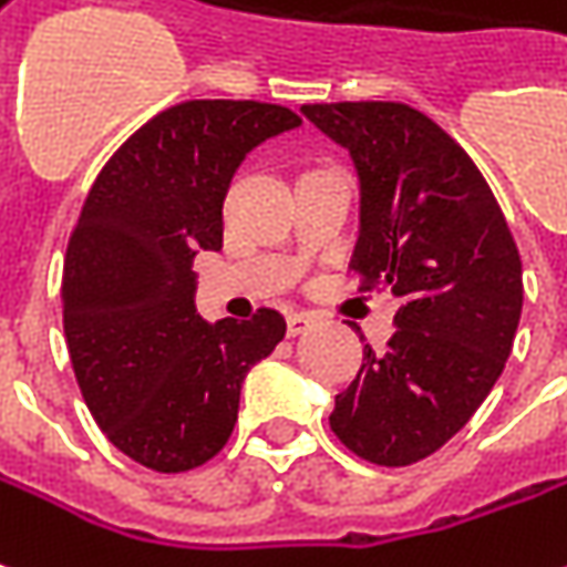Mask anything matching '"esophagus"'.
Segmentation results:
<instances>
[{"mask_svg": "<svg viewBox=\"0 0 567 567\" xmlns=\"http://www.w3.org/2000/svg\"><path fill=\"white\" fill-rule=\"evenodd\" d=\"M312 322H316V319H312L310 312H291V316H288V338L303 334L307 328H312Z\"/></svg>", "mask_w": 567, "mask_h": 567, "instance_id": "1", "label": "esophagus"}]
</instances>
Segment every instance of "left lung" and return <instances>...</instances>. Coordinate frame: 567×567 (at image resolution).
Returning <instances> with one entry per match:
<instances>
[{
  "label": "left lung",
  "mask_w": 567,
  "mask_h": 567,
  "mask_svg": "<svg viewBox=\"0 0 567 567\" xmlns=\"http://www.w3.org/2000/svg\"><path fill=\"white\" fill-rule=\"evenodd\" d=\"M300 113L350 153L359 177L362 288L399 297L386 350L365 343L331 430L378 466L439 451L485 402L522 316V260L473 159L421 110L390 101L307 104Z\"/></svg>",
  "instance_id": "left-lung-1"
}]
</instances>
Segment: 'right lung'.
Instances as JSON below:
<instances>
[{"mask_svg":"<svg viewBox=\"0 0 567 567\" xmlns=\"http://www.w3.org/2000/svg\"><path fill=\"white\" fill-rule=\"evenodd\" d=\"M300 128L288 106L187 101L97 174L63 264V331L97 426L146 470L184 473L227 445L245 374L285 338L276 310L205 322L193 257L224 248L245 156Z\"/></svg>","mask_w":567,"mask_h":567,"instance_id":"1","label":"right lung"}]
</instances>
